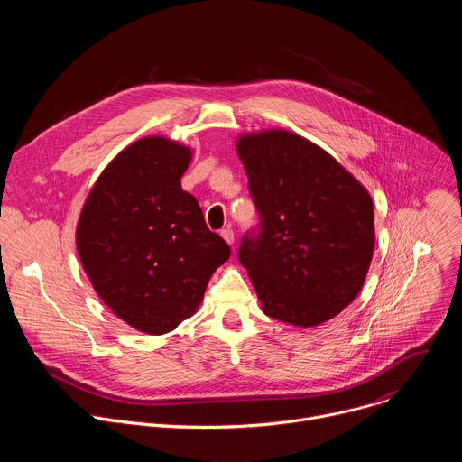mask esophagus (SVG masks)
<instances>
[{
  "instance_id": "obj_1",
  "label": "esophagus",
  "mask_w": 462,
  "mask_h": 462,
  "mask_svg": "<svg viewBox=\"0 0 462 462\" xmlns=\"http://www.w3.org/2000/svg\"><path fill=\"white\" fill-rule=\"evenodd\" d=\"M221 237H223L228 245H234V230H232V228H223V230H221Z\"/></svg>"
}]
</instances>
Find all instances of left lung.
Returning a JSON list of instances; mask_svg holds the SVG:
<instances>
[{
  "label": "left lung",
  "mask_w": 462,
  "mask_h": 462,
  "mask_svg": "<svg viewBox=\"0 0 462 462\" xmlns=\"http://www.w3.org/2000/svg\"><path fill=\"white\" fill-rule=\"evenodd\" d=\"M237 153L259 214L237 257L263 312L298 327L335 318L356 298L369 271V193L327 152L289 131L245 135Z\"/></svg>",
  "instance_id": "1"
}]
</instances>
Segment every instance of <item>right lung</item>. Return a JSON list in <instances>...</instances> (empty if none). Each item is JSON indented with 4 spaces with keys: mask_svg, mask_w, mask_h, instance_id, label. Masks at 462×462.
I'll return each instance as SVG.
<instances>
[{
    "mask_svg": "<svg viewBox=\"0 0 462 462\" xmlns=\"http://www.w3.org/2000/svg\"><path fill=\"white\" fill-rule=\"evenodd\" d=\"M191 152L146 137L120 152L95 182L77 250L97 294L125 323L164 335L201 303L230 257L195 197L180 188Z\"/></svg>",
    "mask_w": 462,
    "mask_h": 462,
    "instance_id": "right-lung-1",
    "label": "right lung"
}]
</instances>
